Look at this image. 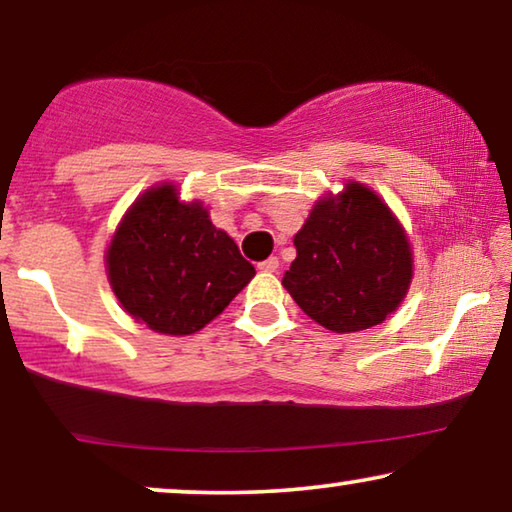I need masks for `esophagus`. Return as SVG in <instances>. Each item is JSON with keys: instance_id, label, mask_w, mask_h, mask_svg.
<instances>
[{"instance_id": "obj_1", "label": "esophagus", "mask_w": 512, "mask_h": 512, "mask_svg": "<svg viewBox=\"0 0 512 512\" xmlns=\"http://www.w3.org/2000/svg\"><path fill=\"white\" fill-rule=\"evenodd\" d=\"M277 268H279V258L277 256H270V258H265V261L258 263V270H261V272H277Z\"/></svg>"}]
</instances>
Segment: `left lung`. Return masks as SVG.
<instances>
[{
    "instance_id": "obj_1",
    "label": "left lung",
    "mask_w": 512,
    "mask_h": 512,
    "mask_svg": "<svg viewBox=\"0 0 512 512\" xmlns=\"http://www.w3.org/2000/svg\"><path fill=\"white\" fill-rule=\"evenodd\" d=\"M296 261L282 284L300 310L328 331L382 324L412 279V251L389 207L361 184L319 200L293 237Z\"/></svg>"
}]
</instances>
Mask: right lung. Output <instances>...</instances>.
I'll use <instances>...</instances> for the list:
<instances>
[{"instance_id": "obj_1", "label": "right lung", "mask_w": 512, "mask_h": 512, "mask_svg": "<svg viewBox=\"0 0 512 512\" xmlns=\"http://www.w3.org/2000/svg\"><path fill=\"white\" fill-rule=\"evenodd\" d=\"M107 268L130 317L165 335L200 331L256 275L207 209L179 202L174 186L153 188L132 205L111 240Z\"/></svg>"}]
</instances>
